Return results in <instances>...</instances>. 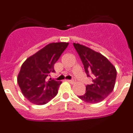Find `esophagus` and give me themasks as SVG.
<instances>
[{
    "instance_id": "obj_1",
    "label": "esophagus",
    "mask_w": 133,
    "mask_h": 133,
    "mask_svg": "<svg viewBox=\"0 0 133 133\" xmlns=\"http://www.w3.org/2000/svg\"><path fill=\"white\" fill-rule=\"evenodd\" d=\"M67 81L69 83H71V84H74L75 83V80L72 79V80H67Z\"/></svg>"
}]
</instances>
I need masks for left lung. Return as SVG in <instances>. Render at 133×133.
<instances>
[{"label":"left lung","mask_w":133,"mask_h":133,"mask_svg":"<svg viewBox=\"0 0 133 133\" xmlns=\"http://www.w3.org/2000/svg\"><path fill=\"white\" fill-rule=\"evenodd\" d=\"M84 65L87 77H92V84L86 85V92L78 98L88 103L103 101L113 90L117 70L107 58L90 48L73 43Z\"/></svg>","instance_id":"8db88e82"}]
</instances>
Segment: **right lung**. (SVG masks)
I'll return each mask as SVG.
<instances>
[{
    "label": "right lung",
    "mask_w": 133,
    "mask_h": 133,
    "mask_svg": "<svg viewBox=\"0 0 133 133\" xmlns=\"http://www.w3.org/2000/svg\"><path fill=\"white\" fill-rule=\"evenodd\" d=\"M69 44L65 42L48 44L23 63L17 83L23 95L30 103L45 104L57 95L62 82L48 80L47 77L55 72L54 64Z\"/></svg>",
    "instance_id": "1"
}]
</instances>
